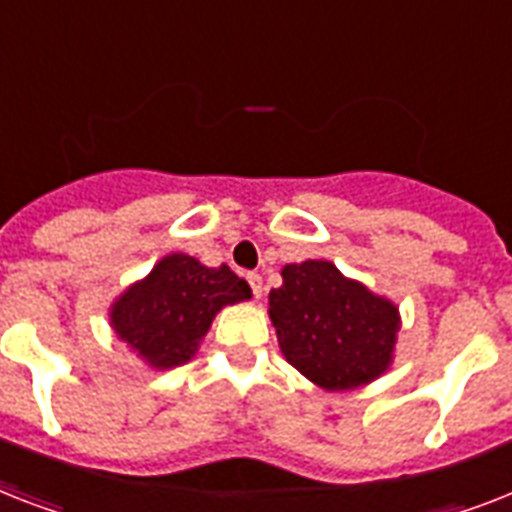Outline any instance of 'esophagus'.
Returning a JSON list of instances; mask_svg holds the SVG:
<instances>
[{"label":"esophagus","mask_w":512,"mask_h":512,"mask_svg":"<svg viewBox=\"0 0 512 512\" xmlns=\"http://www.w3.org/2000/svg\"><path fill=\"white\" fill-rule=\"evenodd\" d=\"M247 281L249 287H252V292H255V297H263V276H260V273H249Z\"/></svg>","instance_id":"esophagus-1"}]
</instances>
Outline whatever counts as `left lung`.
<instances>
[{
  "mask_svg": "<svg viewBox=\"0 0 512 512\" xmlns=\"http://www.w3.org/2000/svg\"><path fill=\"white\" fill-rule=\"evenodd\" d=\"M281 279L268 295V316L297 372L329 393L356 390L388 372L401 329L393 300L329 260L289 263Z\"/></svg>",
  "mask_w": 512,
  "mask_h": 512,
  "instance_id": "left-lung-1",
  "label": "left lung"
}]
</instances>
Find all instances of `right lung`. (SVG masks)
<instances>
[{"instance_id": "add662e5", "label": "right lung", "mask_w": 512, "mask_h": 512, "mask_svg": "<svg viewBox=\"0 0 512 512\" xmlns=\"http://www.w3.org/2000/svg\"><path fill=\"white\" fill-rule=\"evenodd\" d=\"M252 289L228 265L207 268L185 252L164 255L148 276L130 284L108 308L114 335L151 369L188 364L225 305L244 303Z\"/></svg>"}]
</instances>
